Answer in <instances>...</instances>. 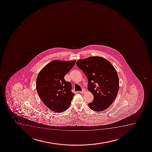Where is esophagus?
I'll return each mask as SVG.
<instances>
[{"instance_id":"1","label":"esophagus","mask_w":152,"mask_h":152,"mask_svg":"<svg viewBox=\"0 0 152 152\" xmlns=\"http://www.w3.org/2000/svg\"><path fill=\"white\" fill-rule=\"evenodd\" d=\"M85 92H86V91H85V90H84V89H83V91H79V93H80V94H84V93H85Z\"/></svg>"}]
</instances>
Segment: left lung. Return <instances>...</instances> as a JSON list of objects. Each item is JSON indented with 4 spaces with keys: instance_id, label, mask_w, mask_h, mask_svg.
I'll list each match as a JSON object with an SVG mask.
<instances>
[{
    "instance_id": "left-lung-1",
    "label": "left lung",
    "mask_w": 152,
    "mask_h": 152,
    "mask_svg": "<svg viewBox=\"0 0 152 152\" xmlns=\"http://www.w3.org/2000/svg\"><path fill=\"white\" fill-rule=\"evenodd\" d=\"M77 66L88 79V89L94 96L89 108L100 112L113 104L119 89V79L115 69L109 61L101 56L79 59Z\"/></svg>"
}]
</instances>
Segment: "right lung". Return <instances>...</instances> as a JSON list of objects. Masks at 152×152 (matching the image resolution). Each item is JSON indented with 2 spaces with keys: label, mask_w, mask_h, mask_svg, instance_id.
<instances>
[{
  "label": "right lung",
  "mask_w": 152,
  "mask_h": 152,
  "mask_svg": "<svg viewBox=\"0 0 152 152\" xmlns=\"http://www.w3.org/2000/svg\"><path fill=\"white\" fill-rule=\"evenodd\" d=\"M76 61L54 60L39 72L36 81L38 95L44 104L54 113H62L69 107L74 94L71 84L64 77Z\"/></svg>",
  "instance_id": "obj_1"
}]
</instances>
